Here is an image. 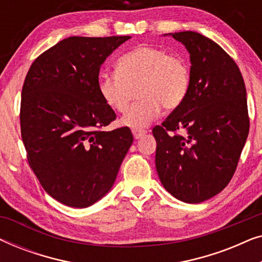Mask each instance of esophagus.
<instances>
[{
    "label": "esophagus",
    "instance_id": "34e87169",
    "mask_svg": "<svg viewBox=\"0 0 262 262\" xmlns=\"http://www.w3.org/2000/svg\"><path fill=\"white\" fill-rule=\"evenodd\" d=\"M146 134L145 130H142V128H132V135L136 139H139L141 137H143Z\"/></svg>",
    "mask_w": 262,
    "mask_h": 262
}]
</instances>
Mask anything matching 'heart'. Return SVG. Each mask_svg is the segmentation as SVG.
I'll list each match as a JSON object with an SVG mask.
<instances>
[{
	"mask_svg": "<svg viewBox=\"0 0 262 262\" xmlns=\"http://www.w3.org/2000/svg\"><path fill=\"white\" fill-rule=\"evenodd\" d=\"M191 71L184 57L171 55L166 49L138 45L118 59L117 70L102 73L98 88L107 106L124 112L134 89L139 100L120 119L128 127H144L155 120L162 110H177L189 91Z\"/></svg>",
	"mask_w": 262,
	"mask_h": 262,
	"instance_id": "heart-1",
	"label": "heart"
}]
</instances>
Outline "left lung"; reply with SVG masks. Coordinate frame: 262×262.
<instances>
[{
	"label": "left lung",
	"mask_w": 262,
	"mask_h": 262,
	"mask_svg": "<svg viewBox=\"0 0 262 262\" xmlns=\"http://www.w3.org/2000/svg\"><path fill=\"white\" fill-rule=\"evenodd\" d=\"M164 35L188 51L191 83L185 101L154 127L156 170L171 195L198 204L223 191L237 167L249 132L246 85L235 60L211 39L192 31Z\"/></svg>",
	"instance_id": "8db88e82"
}]
</instances>
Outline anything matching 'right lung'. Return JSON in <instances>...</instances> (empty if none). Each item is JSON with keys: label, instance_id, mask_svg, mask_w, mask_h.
<instances>
[{"label": "right lung", "instance_id": "add662e5", "mask_svg": "<svg viewBox=\"0 0 262 262\" xmlns=\"http://www.w3.org/2000/svg\"><path fill=\"white\" fill-rule=\"evenodd\" d=\"M130 35L69 37L32 63L21 93V138L30 167L57 202L83 209L111 191L134 142L99 93L102 63Z\"/></svg>", "mask_w": 262, "mask_h": 262}]
</instances>
